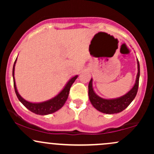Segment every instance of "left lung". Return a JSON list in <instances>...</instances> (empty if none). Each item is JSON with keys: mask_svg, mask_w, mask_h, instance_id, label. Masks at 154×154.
<instances>
[{"mask_svg": "<svg viewBox=\"0 0 154 154\" xmlns=\"http://www.w3.org/2000/svg\"><path fill=\"white\" fill-rule=\"evenodd\" d=\"M139 77L140 64L137 60V75L133 88L125 95L118 98H115V99H104L95 94L93 91V84H92L93 79H91L88 85V95H89V99L91 100L92 105L97 110L104 114H116L125 110L131 103L137 95L139 85Z\"/></svg>", "mask_w": 154, "mask_h": 154, "instance_id": "1", "label": "left lung"}]
</instances>
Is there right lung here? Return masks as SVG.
I'll list each match as a JSON object with an SVG mask.
<instances>
[{
	"label": "right lung",
	"instance_id": "1",
	"mask_svg": "<svg viewBox=\"0 0 154 154\" xmlns=\"http://www.w3.org/2000/svg\"><path fill=\"white\" fill-rule=\"evenodd\" d=\"M17 61V59L15 60L14 64L13 66V78H14V90L16 95H17V98L19 100V101L22 103L23 105L25 106L26 109H29L32 112L35 113L36 114L39 115H47V114H52V113L56 112L59 109H61V107L64 105L65 102L66 101L67 98H68L70 88L74 82H75V79L77 78L78 76L76 75L74 77L70 79L67 84L66 85L63 89L54 98L52 99H50L47 101L42 102V103H31V102L27 101V100H24V98L19 94L18 91H17V87H16V83L14 79V69H15V63Z\"/></svg>",
	"mask_w": 154,
	"mask_h": 154
}]
</instances>
